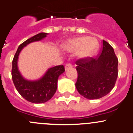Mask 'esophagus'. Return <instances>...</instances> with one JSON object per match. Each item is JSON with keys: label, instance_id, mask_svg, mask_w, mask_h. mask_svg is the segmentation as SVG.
Listing matches in <instances>:
<instances>
[{"label": "esophagus", "instance_id": "1", "mask_svg": "<svg viewBox=\"0 0 133 133\" xmlns=\"http://www.w3.org/2000/svg\"><path fill=\"white\" fill-rule=\"evenodd\" d=\"M72 67H73L72 65H71V64H67L66 65H65V71L68 70V69H70V68H71Z\"/></svg>", "mask_w": 133, "mask_h": 133}]
</instances>
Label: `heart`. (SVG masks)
Returning a JSON list of instances; mask_svg holds the SVG:
<instances>
[{
  "label": "heart",
  "mask_w": 133,
  "mask_h": 133,
  "mask_svg": "<svg viewBox=\"0 0 133 133\" xmlns=\"http://www.w3.org/2000/svg\"><path fill=\"white\" fill-rule=\"evenodd\" d=\"M64 49L69 52L79 50L81 58H89L95 55L98 48V43L95 38L85 37H77L70 40L64 45Z\"/></svg>",
  "instance_id": "b5f03b06"
}]
</instances>
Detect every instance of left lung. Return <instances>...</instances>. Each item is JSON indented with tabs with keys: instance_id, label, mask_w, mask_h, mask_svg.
I'll return each mask as SVG.
<instances>
[{
	"instance_id": "left-lung-1",
	"label": "left lung",
	"mask_w": 133,
	"mask_h": 133,
	"mask_svg": "<svg viewBox=\"0 0 133 133\" xmlns=\"http://www.w3.org/2000/svg\"><path fill=\"white\" fill-rule=\"evenodd\" d=\"M78 77L75 87L81 95L89 100L106 96L114 87L118 75V59L114 48L103 40L98 57L76 61Z\"/></svg>"
}]
</instances>
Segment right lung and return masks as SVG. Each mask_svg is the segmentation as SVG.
Segmentation results:
<instances>
[{
    "label": "right lung",
    "instance_id": "1",
    "mask_svg": "<svg viewBox=\"0 0 133 133\" xmlns=\"http://www.w3.org/2000/svg\"><path fill=\"white\" fill-rule=\"evenodd\" d=\"M47 35L46 33H38L23 42L18 47L12 61V77L15 87L22 97L35 104L44 103L52 98L56 91L58 77L65 71V69L63 65H56L49 68L38 80H27L23 77L18 69V56L23 47L31 43L42 40Z\"/></svg>",
    "mask_w": 133,
    "mask_h": 133
}]
</instances>
